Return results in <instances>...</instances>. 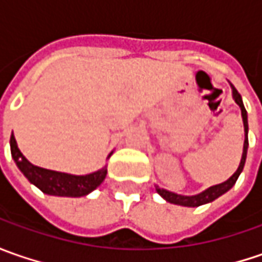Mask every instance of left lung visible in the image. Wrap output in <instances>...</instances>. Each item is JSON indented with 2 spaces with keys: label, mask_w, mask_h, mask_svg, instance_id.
<instances>
[{
  "label": "left lung",
  "mask_w": 262,
  "mask_h": 262,
  "mask_svg": "<svg viewBox=\"0 0 262 262\" xmlns=\"http://www.w3.org/2000/svg\"><path fill=\"white\" fill-rule=\"evenodd\" d=\"M230 87H232V96H233V100H235V102H236V105H239V107H241L242 121H244V129H245L244 150H242L241 163H239V166H237L236 172L230 176L227 181H225V182L210 186V188H207V189H204L203 192L195 194V195H181V194H176V192H172V191H167V189H163V188H159V186H156L157 194L162 196V198H165L167 203H172V204H176V206H184V207H198V206H203V204H207V203H211V201H214V200L219 198L220 195L226 194L227 191L236 184L237 178H239V175L242 173L244 166H245V160H247V153H248V114H247L245 106H244V102H242V97H241V95L237 93V90L235 89V86H233V84H230Z\"/></svg>",
  "instance_id": "8db88e82"
}]
</instances>
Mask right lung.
<instances>
[{
	"label": "right lung",
	"mask_w": 262,
	"mask_h": 262,
	"mask_svg": "<svg viewBox=\"0 0 262 262\" xmlns=\"http://www.w3.org/2000/svg\"><path fill=\"white\" fill-rule=\"evenodd\" d=\"M10 148H11V156L14 159L17 167L20 169V172L29 179L30 184L37 186L43 194L48 195L84 196L92 191H95L105 181L107 173L106 165L102 169L87 175H71L66 172H56L51 169L35 166L23 156L13 134L10 138ZM112 153L114 151L109 153L107 159L112 156Z\"/></svg>",
	"instance_id": "right-lung-1"
}]
</instances>
